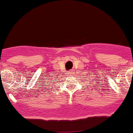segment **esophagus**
I'll use <instances>...</instances> for the list:
<instances>
[{
  "instance_id": "34e87169",
  "label": "esophagus",
  "mask_w": 133,
  "mask_h": 133,
  "mask_svg": "<svg viewBox=\"0 0 133 133\" xmlns=\"http://www.w3.org/2000/svg\"><path fill=\"white\" fill-rule=\"evenodd\" d=\"M68 73H69V74H70V76H71V74H72V71H69V72H68Z\"/></svg>"
}]
</instances>
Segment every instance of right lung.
<instances>
[{"mask_svg": "<svg viewBox=\"0 0 133 133\" xmlns=\"http://www.w3.org/2000/svg\"><path fill=\"white\" fill-rule=\"evenodd\" d=\"M51 81H52V80H51Z\"/></svg>", "mask_w": 133, "mask_h": 133, "instance_id": "right-lung-1", "label": "right lung"}]
</instances>
